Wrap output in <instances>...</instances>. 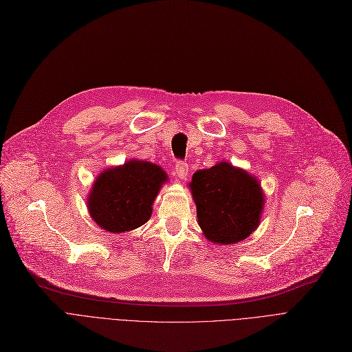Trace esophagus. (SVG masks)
Here are the masks:
<instances>
[{
  "mask_svg": "<svg viewBox=\"0 0 352 352\" xmlns=\"http://www.w3.org/2000/svg\"><path fill=\"white\" fill-rule=\"evenodd\" d=\"M175 173L178 178H187L188 175V164L186 161H177L175 162Z\"/></svg>",
  "mask_w": 352,
  "mask_h": 352,
  "instance_id": "esophagus-1",
  "label": "esophagus"
}]
</instances>
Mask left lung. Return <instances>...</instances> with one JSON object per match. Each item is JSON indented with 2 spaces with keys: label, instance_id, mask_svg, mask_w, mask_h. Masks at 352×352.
<instances>
[{
  "label": "left lung",
  "instance_id": "1",
  "mask_svg": "<svg viewBox=\"0 0 352 352\" xmlns=\"http://www.w3.org/2000/svg\"><path fill=\"white\" fill-rule=\"evenodd\" d=\"M190 187L198 226L211 243L243 241L260 224L264 195L258 181L244 170L219 162L197 171Z\"/></svg>",
  "mask_w": 352,
  "mask_h": 352
}]
</instances>
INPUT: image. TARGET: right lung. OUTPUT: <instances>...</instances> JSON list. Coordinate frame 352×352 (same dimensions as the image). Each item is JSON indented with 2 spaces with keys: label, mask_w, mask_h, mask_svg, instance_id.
Listing matches in <instances>:
<instances>
[{
  "label": "right lung",
  "mask_w": 352,
  "mask_h": 352,
  "mask_svg": "<svg viewBox=\"0 0 352 352\" xmlns=\"http://www.w3.org/2000/svg\"><path fill=\"white\" fill-rule=\"evenodd\" d=\"M166 174L158 165L133 160L101 173L88 197L96 223L109 232H125L144 226Z\"/></svg>",
  "instance_id": "1"
}]
</instances>
